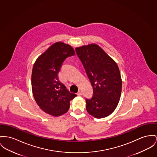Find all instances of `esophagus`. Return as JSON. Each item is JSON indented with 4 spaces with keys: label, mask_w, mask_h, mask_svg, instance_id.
Wrapping results in <instances>:
<instances>
[{
    "label": "esophagus",
    "mask_w": 157,
    "mask_h": 157,
    "mask_svg": "<svg viewBox=\"0 0 157 157\" xmlns=\"http://www.w3.org/2000/svg\"><path fill=\"white\" fill-rule=\"evenodd\" d=\"M77 94L78 96H81V95H82V92L81 91H78Z\"/></svg>",
    "instance_id": "obj_1"
}]
</instances>
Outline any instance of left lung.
<instances>
[{
    "label": "left lung",
    "mask_w": 157,
    "mask_h": 157,
    "mask_svg": "<svg viewBox=\"0 0 157 157\" xmlns=\"http://www.w3.org/2000/svg\"><path fill=\"white\" fill-rule=\"evenodd\" d=\"M94 90L86 99L87 113L102 118L113 113L120 99L122 81L117 63L96 44L75 48Z\"/></svg>",
    "instance_id": "obj_1"
}]
</instances>
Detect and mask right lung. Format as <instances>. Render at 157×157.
Wrapping results in <instances>:
<instances>
[{
    "label": "right lung",
    "mask_w": 157,
    "mask_h": 157,
    "mask_svg": "<svg viewBox=\"0 0 157 157\" xmlns=\"http://www.w3.org/2000/svg\"><path fill=\"white\" fill-rule=\"evenodd\" d=\"M74 55L71 46L56 42L39 56L33 65V94L39 106L48 114L58 117L66 113L70 101L77 96L70 92L58 77L65 59Z\"/></svg>",
    "instance_id": "right-lung-1"
}]
</instances>
